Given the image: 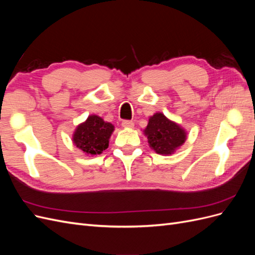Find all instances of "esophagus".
I'll return each instance as SVG.
<instances>
[{"label": "esophagus", "instance_id": "obj_1", "mask_svg": "<svg viewBox=\"0 0 255 255\" xmlns=\"http://www.w3.org/2000/svg\"><path fill=\"white\" fill-rule=\"evenodd\" d=\"M122 127L132 128H134V122L129 121V120H125V121H122Z\"/></svg>", "mask_w": 255, "mask_h": 255}]
</instances>
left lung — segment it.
Here are the masks:
<instances>
[{
    "label": "left lung",
    "mask_w": 255,
    "mask_h": 255,
    "mask_svg": "<svg viewBox=\"0 0 255 255\" xmlns=\"http://www.w3.org/2000/svg\"><path fill=\"white\" fill-rule=\"evenodd\" d=\"M143 133L151 149L161 155L173 154L186 140L185 129L161 113L151 116Z\"/></svg>",
    "instance_id": "obj_1"
}]
</instances>
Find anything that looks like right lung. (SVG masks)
I'll use <instances>...</instances> for the list:
<instances>
[{
    "instance_id": "1",
    "label": "right lung",
    "mask_w": 255,
    "mask_h": 255,
    "mask_svg": "<svg viewBox=\"0 0 255 255\" xmlns=\"http://www.w3.org/2000/svg\"><path fill=\"white\" fill-rule=\"evenodd\" d=\"M114 129L112 123L104 121L99 116L91 115L75 128L72 140L85 154L97 155L109 148Z\"/></svg>"
}]
</instances>
